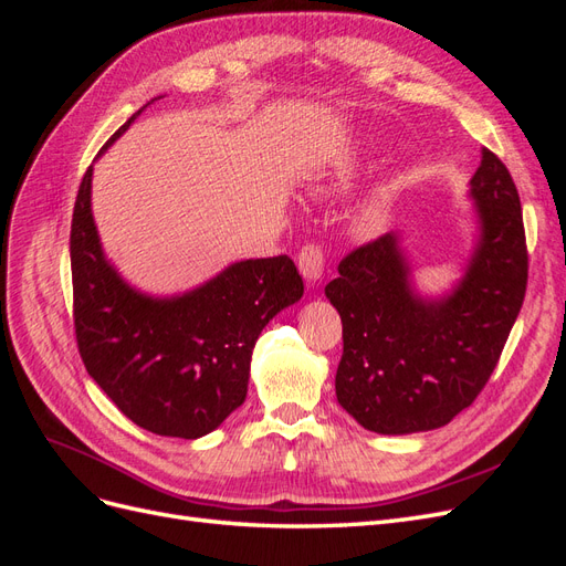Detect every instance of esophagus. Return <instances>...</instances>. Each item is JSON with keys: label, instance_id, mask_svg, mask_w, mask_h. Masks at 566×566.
Returning a JSON list of instances; mask_svg holds the SVG:
<instances>
[{"label": "esophagus", "instance_id": "obj_1", "mask_svg": "<svg viewBox=\"0 0 566 566\" xmlns=\"http://www.w3.org/2000/svg\"><path fill=\"white\" fill-rule=\"evenodd\" d=\"M297 266L302 271L304 281L316 283L325 269V250L318 243L302 245V250L297 254Z\"/></svg>", "mask_w": 566, "mask_h": 566}]
</instances>
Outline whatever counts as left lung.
<instances>
[{"label":"left lung","mask_w":566,"mask_h":566,"mask_svg":"<svg viewBox=\"0 0 566 566\" xmlns=\"http://www.w3.org/2000/svg\"><path fill=\"white\" fill-rule=\"evenodd\" d=\"M470 186L482 238L453 295L430 302L410 290L394 233L352 250L325 285L342 318L337 401L370 432L451 422L486 387L517 321L528 279L517 186L489 148Z\"/></svg>","instance_id":"8db88e82"}]
</instances>
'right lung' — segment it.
<instances>
[{
	"mask_svg": "<svg viewBox=\"0 0 566 566\" xmlns=\"http://www.w3.org/2000/svg\"><path fill=\"white\" fill-rule=\"evenodd\" d=\"M71 269L84 368L134 424L179 439L217 430L245 401L256 337L304 293L287 254L231 264L181 297L153 300L136 293L101 250L92 219V165L73 210Z\"/></svg>",
	"mask_w": 566,
	"mask_h": 566,
	"instance_id": "right-lung-1",
	"label": "right lung"
}]
</instances>
